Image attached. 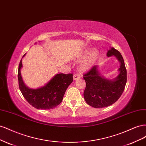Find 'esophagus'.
Here are the masks:
<instances>
[{
    "label": "esophagus",
    "mask_w": 146,
    "mask_h": 146,
    "mask_svg": "<svg viewBox=\"0 0 146 146\" xmlns=\"http://www.w3.org/2000/svg\"><path fill=\"white\" fill-rule=\"evenodd\" d=\"M73 78H74V80H77L78 79L80 78V76H79L78 74H74L73 76Z\"/></svg>",
    "instance_id": "1"
}]
</instances>
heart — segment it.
Instances as JSON below:
<instances>
[{
    "instance_id": "b5f03b06",
    "label": "heart",
    "mask_w": 146,
    "mask_h": 146,
    "mask_svg": "<svg viewBox=\"0 0 146 146\" xmlns=\"http://www.w3.org/2000/svg\"><path fill=\"white\" fill-rule=\"evenodd\" d=\"M89 54H90V55ZM88 54L89 55L88 56L86 59L83 61L80 66V69L83 71H87V70H90L92 66H93V65L96 63L97 59L98 58L99 52L98 50L96 49L92 50V52H91V50L90 48H86V49L83 51V52L80 55V58L86 57Z\"/></svg>"
}]
</instances>
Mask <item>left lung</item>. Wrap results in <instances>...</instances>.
Instances as JSON below:
<instances>
[{
    "label": "left lung",
    "instance_id": "obj_1",
    "mask_svg": "<svg viewBox=\"0 0 146 146\" xmlns=\"http://www.w3.org/2000/svg\"><path fill=\"white\" fill-rule=\"evenodd\" d=\"M107 56H115L120 63L116 77L111 80L106 78L99 72L98 65L93 66L83 76L86 85L84 98L88 105L96 108L107 107L115 103L122 95L127 82V70L120 52L111 47Z\"/></svg>",
    "mask_w": 146,
    "mask_h": 146
}]
</instances>
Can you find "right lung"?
<instances>
[{"label":"right lung","mask_w":146,"mask_h":146,"mask_svg":"<svg viewBox=\"0 0 146 146\" xmlns=\"http://www.w3.org/2000/svg\"><path fill=\"white\" fill-rule=\"evenodd\" d=\"M22 68L21 59L18 69L19 86L24 98L31 105L38 110H50L61 104L66 90L73 81L72 74H56L45 85L32 89L26 86L23 81L21 73Z\"/></svg>","instance_id":"obj_1"}]
</instances>
